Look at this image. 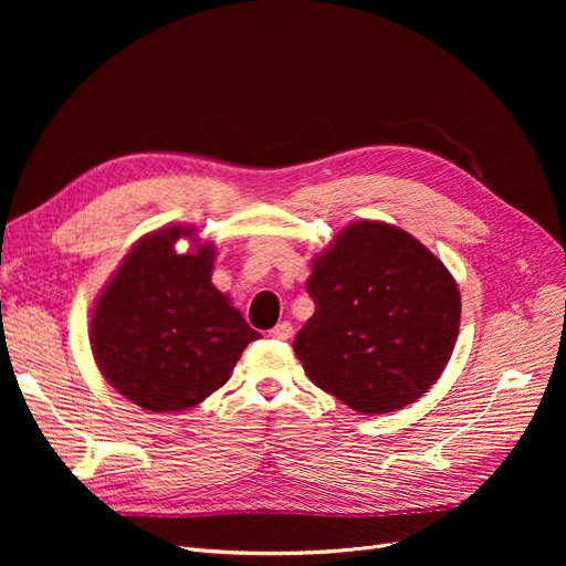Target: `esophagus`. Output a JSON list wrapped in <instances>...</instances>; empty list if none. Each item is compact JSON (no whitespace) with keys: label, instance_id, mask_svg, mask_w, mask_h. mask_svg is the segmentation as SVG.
<instances>
[{"label":"esophagus","instance_id":"1","mask_svg":"<svg viewBox=\"0 0 566 566\" xmlns=\"http://www.w3.org/2000/svg\"><path fill=\"white\" fill-rule=\"evenodd\" d=\"M291 335H293V325L289 321H282V323L275 325L273 331H268V337L280 339V342H286Z\"/></svg>","mask_w":566,"mask_h":566}]
</instances>
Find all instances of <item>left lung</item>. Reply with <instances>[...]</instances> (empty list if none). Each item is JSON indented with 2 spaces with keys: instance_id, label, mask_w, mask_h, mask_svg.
<instances>
[{
  "instance_id": "left-lung-1",
  "label": "left lung",
  "mask_w": 566,
  "mask_h": 566,
  "mask_svg": "<svg viewBox=\"0 0 566 566\" xmlns=\"http://www.w3.org/2000/svg\"><path fill=\"white\" fill-rule=\"evenodd\" d=\"M316 305L293 339L310 380L365 415L418 401L448 367L461 295L448 268L399 227L360 220L314 256Z\"/></svg>"
}]
</instances>
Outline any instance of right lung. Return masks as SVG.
<instances>
[{
    "mask_svg": "<svg viewBox=\"0 0 566 566\" xmlns=\"http://www.w3.org/2000/svg\"><path fill=\"white\" fill-rule=\"evenodd\" d=\"M174 224L144 235L96 301L92 350L101 374L128 401L151 412L201 403L229 380L259 333L213 282V243L178 254Z\"/></svg>",
    "mask_w": 566,
    "mask_h": 566,
    "instance_id": "1",
    "label": "right lung"
}]
</instances>
